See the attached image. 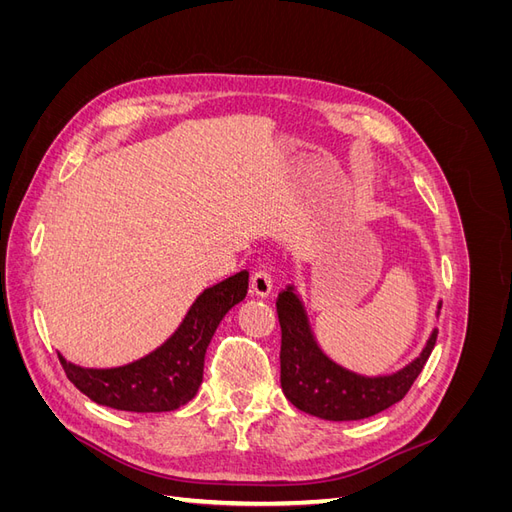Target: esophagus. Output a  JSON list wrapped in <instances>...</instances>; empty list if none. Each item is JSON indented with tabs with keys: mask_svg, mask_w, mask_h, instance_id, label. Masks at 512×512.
Here are the masks:
<instances>
[{
	"mask_svg": "<svg viewBox=\"0 0 512 512\" xmlns=\"http://www.w3.org/2000/svg\"><path fill=\"white\" fill-rule=\"evenodd\" d=\"M273 290V277L271 271L267 267H260L254 275H252V292L258 294V297H269Z\"/></svg>",
	"mask_w": 512,
	"mask_h": 512,
	"instance_id": "34e87169",
	"label": "esophagus"
}]
</instances>
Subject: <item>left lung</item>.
Returning <instances> with one entry per match:
<instances>
[{
	"instance_id": "left-lung-1",
	"label": "left lung",
	"mask_w": 512,
	"mask_h": 512,
	"mask_svg": "<svg viewBox=\"0 0 512 512\" xmlns=\"http://www.w3.org/2000/svg\"><path fill=\"white\" fill-rule=\"evenodd\" d=\"M275 307L282 327V391L292 406L324 421H361L404 399L438 337V329H433L421 356L404 369L391 376L369 378L333 363L320 350L292 286L280 292Z\"/></svg>"
}]
</instances>
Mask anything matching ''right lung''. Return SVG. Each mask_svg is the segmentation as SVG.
<instances>
[{
    "label": "right lung",
    "mask_w": 512,
    "mask_h": 512,
    "mask_svg": "<svg viewBox=\"0 0 512 512\" xmlns=\"http://www.w3.org/2000/svg\"><path fill=\"white\" fill-rule=\"evenodd\" d=\"M250 273L241 271L207 288L166 342L123 367L87 369L59 354L68 380L91 401L126 412H170L188 404L203 382L211 337L230 307L247 294Z\"/></svg>",
    "instance_id": "right-lung-1"
}]
</instances>
